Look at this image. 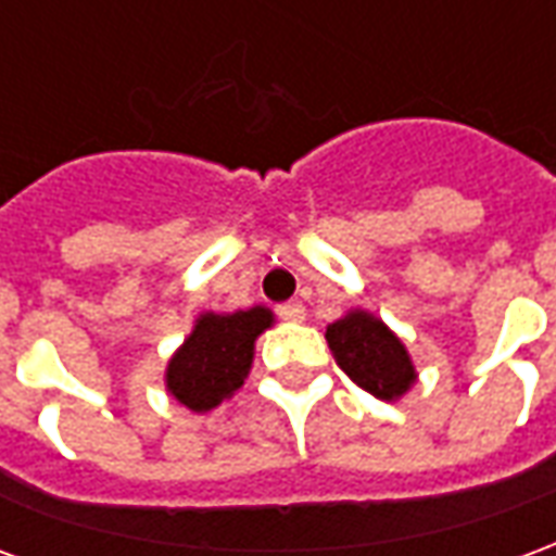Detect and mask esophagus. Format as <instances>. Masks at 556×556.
Wrapping results in <instances>:
<instances>
[{
    "label": "esophagus",
    "instance_id": "1",
    "mask_svg": "<svg viewBox=\"0 0 556 556\" xmlns=\"http://www.w3.org/2000/svg\"><path fill=\"white\" fill-rule=\"evenodd\" d=\"M277 313H279V318H286V321H303V318H306V309H303V303H298V301L282 303Z\"/></svg>",
    "mask_w": 556,
    "mask_h": 556
}]
</instances>
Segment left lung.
<instances>
[{"instance_id": "1", "label": "left lung", "mask_w": 556, "mask_h": 556, "mask_svg": "<svg viewBox=\"0 0 556 556\" xmlns=\"http://www.w3.org/2000/svg\"><path fill=\"white\" fill-rule=\"evenodd\" d=\"M325 337L339 369L375 399L393 402L405 396L417 381V369L402 339L366 309H351L327 325Z\"/></svg>"}]
</instances>
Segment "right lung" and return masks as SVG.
Wrapping results in <instances>:
<instances>
[{
    "mask_svg": "<svg viewBox=\"0 0 556 556\" xmlns=\"http://www.w3.org/2000/svg\"><path fill=\"white\" fill-rule=\"evenodd\" d=\"M270 325L274 313L265 306L199 315L166 366V390L195 414L217 408L250 375L255 339Z\"/></svg>",
    "mask_w": 556,
    "mask_h": 556,
    "instance_id": "add662e5",
    "label": "right lung"
}]
</instances>
